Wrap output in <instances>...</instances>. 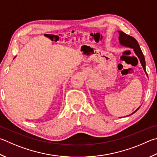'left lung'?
Here are the masks:
<instances>
[{"instance_id":"8db88e82","label":"left lung","mask_w":157,"mask_h":157,"mask_svg":"<svg viewBox=\"0 0 157 157\" xmlns=\"http://www.w3.org/2000/svg\"><path fill=\"white\" fill-rule=\"evenodd\" d=\"M118 32L119 33V42H120V44L124 47L132 48V49H133L135 54L137 56L139 60H140V62L142 65V67H143V69L145 71V73H146V75L147 76V74L146 73V61H145V58L143 53H142V51L141 50V48L139 47V44H138V42L136 41V39L134 38L133 37L130 36L129 35H127L126 33H124L123 31H118ZM139 108L140 107H139L135 111V112H133L132 114L129 115V116L132 115L134 113L136 112V111L139 109Z\"/></svg>"}]
</instances>
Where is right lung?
<instances>
[{
    "label": "right lung",
    "mask_w": 157,
    "mask_h": 157,
    "mask_svg": "<svg viewBox=\"0 0 157 157\" xmlns=\"http://www.w3.org/2000/svg\"><path fill=\"white\" fill-rule=\"evenodd\" d=\"M16 58V57H14V58ZM14 58H13V59H14Z\"/></svg>",
    "instance_id": "right-lung-1"
}]
</instances>
